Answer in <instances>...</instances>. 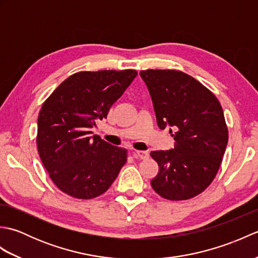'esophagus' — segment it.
Listing matches in <instances>:
<instances>
[{"label":"esophagus","mask_w":258,"mask_h":258,"mask_svg":"<svg viewBox=\"0 0 258 258\" xmlns=\"http://www.w3.org/2000/svg\"><path fill=\"white\" fill-rule=\"evenodd\" d=\"M134 154H135V156L140 157L141 160H147V158L150 157V153L147 151H136Z\"/></svg>","instance_id":"obj_1"}]
</instances>
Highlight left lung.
<instances>
[{
  "instance_id": "obj_1",
  "label": "left lung",
  "mask_w": 258,
  "mask_h": 258,
  "mask_svg": "<svg viewBox=\"0 0 258 258\" xmlns=\"http://www.w3.org/2000/svg\"><path fill=\"white\" fill-rule=\"evenodd\" d=\"M158 127L174 133V149L154 151L160 166L151 180L169 201L188 200L206 189L220 168L228 131L216 96L191 76L174 70L141 71Z\"/></svg>"
}]
</instances>
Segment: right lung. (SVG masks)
Returning <instances> with one entry per match:
<instances>
[{
	"mask_svg": "<svg viewBox=\"0 0 258 258\" xmlns=\"http://www.w3.org/2000/svg\"><path fill=\"white\" fill-rule=\"evenodd\" d=\"M138 72H79L58 85L37 118V150L57 187L75 199L105 193L126 163L127 151L92 132Z\"/></svg>",
	"mask_w": 258,
	"mask_h": 258,
	"instance_id": "obj_1",
	"label": "right lung"
}]
</instances>
